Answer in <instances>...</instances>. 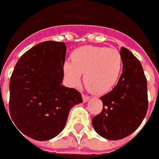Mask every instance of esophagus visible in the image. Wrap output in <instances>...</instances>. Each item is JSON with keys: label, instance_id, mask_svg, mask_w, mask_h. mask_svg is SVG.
<instances>
[{"label": "esophagus", "instance_id": "34e87169", "mask_svg": "<svg viewBox=\"0 0 159 159\" xmlns=\"http://www.w3.org/2000/svg\"><path fill=\"white\" fill-rule=\"evenodd\" d=\"M82 98H83L84 102H87L89 100V98L88 97V96H86V95H84V94H82Z\"/></svg>", "mask_w": 159, "mask_h": 159}]
</instances>
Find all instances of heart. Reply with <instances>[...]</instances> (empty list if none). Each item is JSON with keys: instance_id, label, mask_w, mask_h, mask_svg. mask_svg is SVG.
Segmentation results:
<instances>
[{"instance_id": "heart-1", "label": "heart", "mask_w": 159, "mask_h": 159, "mask_svg": "<svg viewBox=\"0 0 159 159\" xmlns=\"http://www.w3.org/2000/svg\"><path fill=\"white\" fill-rule=\"evenodd\" d=\"M71 62L66 61L63 71L70 85L80 82V75L88 90L96 94L108 92L116 83L122 67V58L116 49L83 46L72 52Z\"/></svg>"}]
</instances>
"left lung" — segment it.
<instances>
[{
  "mask_svg": "<svg viewBox=\"0 0 159 159\" xmlns=\"http://www.w3.org/2000/svg\"><path fill=\"white\" fill-rule=\"evenodd\" d=\"M122 73L111 92L100 98L102 110L92 119L95 131L107 139L117 140L139 128L148 110L147 80L141 63L121 48Z\"/></svg>",
  "mask_w": 159,
  "mask_h": 159,
  "instance_id": "left-lung-1",
  "label": "left lung"
}]
</instances>
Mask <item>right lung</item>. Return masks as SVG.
I'll return each mask as SVG.
<instances>
[{"mask_svg":"<svg viewBox=\"0 0 159 159\" xmlns=\"http://www.w3.org/2000/svg\"><path fill=\"white\" fill-rule=\"evenodd\" d=\"M66 47L62 42L37 44L20 58L10 81V114L18 130L44 141L63 130L80 93L62 85ZM24 136V135H23Z\"/></svg>","mask_w":159,"mask_h":159,"instance_id":"add662e5","label":"right lung"}]
</instances>
